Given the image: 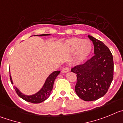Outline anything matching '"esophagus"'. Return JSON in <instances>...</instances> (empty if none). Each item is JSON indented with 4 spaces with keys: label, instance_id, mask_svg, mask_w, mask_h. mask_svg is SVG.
I'll return each mask as SVG.
<instances>
[{
    "label": "esophagus",
    "instance_id": "obj_1",
    "mask_svg": "<svg viewBox=\"0 0 123 123\" xmlns=\"http://www.w3.org/2000/svg\"><path fill=\"white\" fill-rule=\"evenodd\" d=\"M69 71V68L68 67H64V68L62 69V73H67Z\"/></svg>",
    "mask_w": 123,
    "mask_h": 123
}]
</instances>
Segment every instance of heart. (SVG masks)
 <instances>
[{
  "mask_svg": "<svg viewBox=\"0 0 123 123\" xmlns=\"http://www.w3.org/2000/svg\"><path fill=\"white\" fill-rule=\"evenodd\" d=\"M64 46L67 51L74 53L77 50L80 56L85 57L90 53L92 49L91 43L89 40L79 38H72L66 42Z\"/></svg>",
  "mask_w": 123,
  "mask_h": 123,
  "instance_id": "obj_1",
  "label": "heart"
}]
</instances>
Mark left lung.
Here are the masks:
<instances>
[{
  "mask_svg": "<svg viewBox=\"0 0 123 123\" xmlns=\"http://www.w3.org/2000/svg\"><path fill=\"white\" fill-rule=\"evenodd\" d=\"M94 47V55L85 64L71 69L77 74L75 91L80 99L93 101L103 97L113 78V59L109 48L101 41L88 35Z\"/></svg>",
  "mask_w": 123,
  "mask_h": 123,
  "instance_id": "left-lung-1",
  "label": "left lung"
}]
</instances>
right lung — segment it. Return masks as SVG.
Here are the masks:
<instances>
[{
    "instance_id": "add662e5",
    "label": "right lung",
    "mask_w": 123,
    "mask_h": 123,
    "mask_svg": "<svg viewBox=\"0 0 123 123\" xmlns=\"http://www.w3.org/2000/svg\"><path fill=\"white\" fill-rule=\"evenodd\" d=\"M50 34H42V35H38L37 36H46V35H49ZM60 74V71L57 70V71H55L53 72L51 74L49 75V77L46 78V81H45V83H44L43 86L42 88L40 89L38 92H37V93H35V94L31 95V96H27V95H24V94L21 93L20 91L16 87L14 86L16 92L17 94L21 98L24 99L26 101L29 102L33 103V104H39V103L45 101V100L48 99L49 97L51 92L52 89H53V84L55 82V80L57 76ZM10 78L11 83L13 84V81H12V77L11 75H10Z\"/></svg>"
}]
</instances>
